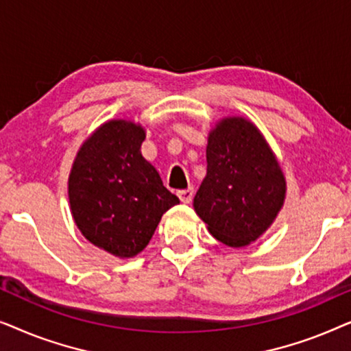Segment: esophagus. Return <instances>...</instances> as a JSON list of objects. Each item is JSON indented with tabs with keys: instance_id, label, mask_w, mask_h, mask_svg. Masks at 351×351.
Listing matches in <instances>:
<instances>
[{
	"instance_id": "esophagus-1",
	"label": "esophagus",
	"mask_w": 351,
	"mask_h": 351,
	"mask_svg": "<svg viewBox=\"0 0 351 351\" xmlns=\"http://www.w3.org/2000/svg\"><path fill=\"white\" fill-rule=\"evenodd\" d=\"M193 189H185V190H179L177 191V196H179L180 201L184 204H189L191 203V199H193Z\"/></svg>"
}]
</instances>
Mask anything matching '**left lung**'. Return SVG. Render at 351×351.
<instances>
[{
  "mask_svg": "<svg viewBox=\"0 0 351 351\" xmlns=\"http://www.w3.org/2000/svg\"><path fill=\"white\" fill-rule=\"evenodd\" d=\"M206 176L193 199L209 233L228 247L257 241L285 206L286 177L251 119L230 114L208 134Z\"/></svg>",
  "mask_w": 351,
  "mask_h": 351,
  "instance_id": "left-lung-1",
  "label": "left lung"
}]
</instances>
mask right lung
Listing matches in <instances>:
<instances>
[{
	"label": "right lung",
	"instance_id": "right-lung-1",
	"mask_svg": "<svg viewBox=\"0 0 351 351\" xmlns=\"http://www.w3.org/2000/svg\"><path fill=\"white\" fill-rule=\"evenodd\" d=\"M145 128L113 118L95 129L71 165V217L90 244L119 258L136 257L150 243L162 214L180 201L142 156Z\"/></svg>",
	"mask_w": 351,
	"mask_h": 351
}]
</instances>
